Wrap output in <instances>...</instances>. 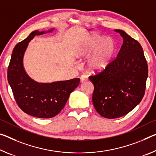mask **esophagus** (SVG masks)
Here are the masks:
<instances>
[{"label":"esophagus","mask_w":156,"mask_h":156,"mask_svg":"<svg viewBox=\"0 0 156 156\" xmlns=\"http://www.w3.org/2000/svg\"><path fill=\"white\" fill-rule=\"evenodd\" d=\"M87 80V76L86 75H82L80 76V82L84 83L85 81Z\"/></svg>","instance_id":"1"}]
</instances>
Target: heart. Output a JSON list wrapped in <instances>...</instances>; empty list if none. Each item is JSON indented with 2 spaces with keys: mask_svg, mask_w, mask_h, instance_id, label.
<instances>
[{
  "mask_svg": "<svg viewBox=\"0 0 156 156\" xmlns=\"http://www.w3.org/2000/svg\"><path fill=\"white\" fill-rule=\"evenodd\" d=\"M116 50L117 45L112 39L92 34L75 47L73 53L79 58H86L91 55L87 62L89 70L98 73L110 65Z\"/></svg>",
  "mask_w": 156,
  "mask_h": 156,
  "instance_id": "b5f03b06",
  "label": "heart"
}]
</instances>
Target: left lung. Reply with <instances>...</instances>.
Instances as JSON below:
<instances>
[{
	"label": "left lung",
	"mask_w": 156,
	"mask_h": 156,
	"mask_svg": "<svg viewBox=\"0 0 156 156\" xmlns=\"http://www.w3.org/2000/svg\"><path fill=\"white\" fill-rule=\"evenodd\" d=\"M123 37L117 58L102 72L90 76L94 90L92 102L102 117L116 119L133 110L144 95L148 65L140 44L122 30Z\"/></svg>",
	"instance_id": "obj_1"
}]
</instances>
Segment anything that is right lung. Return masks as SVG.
I'll return each instance as SVG.
<instances>
[{"instance_id":"obj_1","label":"right lung","mask_w":156,"mask_h":156,"mask_svg":"<svg viewBox=\"0 0 156 156\" xmlns=\"http://www.w3.org/2000/svg\"><path fill=\"white\" fill-rule=\"evenodd\" d=\"M34 30L13 49L7 69V80L19 107L25 113L37 118L55 117L65 107L70 94L78 87L79 78L52 83H38L25 71L23 56L28 43L36 35L51 33Z\"/></svg>"}]
</instances>
